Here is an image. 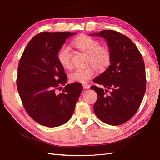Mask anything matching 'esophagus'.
<instances>
[{
    "mask_svg": "<svg viewBox=\"0 0 160 160\" xmlns=\"http://www.w3.org/2000/svg\"><path fill=\"white\" fill-rule=\"evenodd\" d=\"M83 88L84 89H89L90 88V86L88 84H83Z\"/></svg>",
    "mask_w": 160,
    "mask_h": 160,
    "instance_id": "obj_1",
    "label": "esophagus"
}]
</instances>
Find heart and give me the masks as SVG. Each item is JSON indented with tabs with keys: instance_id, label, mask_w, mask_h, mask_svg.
Wrapping results in <instances>:
<instances>
[{
	"instance_id": "1",
	"label": "heart",
	"mask_w": 160,
	"mask_h": 160,
	"mask_svg": "<svg viewBox=\"0 0 160 160\" xmlns=\"http://www.w3.org/2000/svg\"><path fill=\"white\" fill-rule=\"evenodd\" d=\"M72 44L82 52L88 54V64L94 65L98 70H104L110 64L112 60L110 48L107 46H101L100 41L98 40L89 36L83 35L74 39ZM72 56L71 50L66 45L61 46L56 55L59 64L67 70L72 68ZM93 67L90 66L86 68L76 69L68 75L70 81L86 83L95 74Z\"/></svg>"
}]
</instances>
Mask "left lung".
I'll use <instances>...</instances> for the list:
<instances>
[{
	"instance_id": "1",
	"label": "left lung",
	"mask_w": 160,
	"mask_h": 160,
	"mask_svg": "<svg viewBox=\"0 0 160 160\" xmlns=\"http://www.w3.org/2000/svg\"><path fill=\"white\" fill-rule=\"evenodd\" d=\"M97 36L106 39L112 52L110 65L93 80L98 98L94 110L100 120L112 126L121 125L135 115L146 88L145 64L140 51L132 41L117 31L102 30ZM112 89L110 94H107Z\"/></svg>"
}]
</instances>
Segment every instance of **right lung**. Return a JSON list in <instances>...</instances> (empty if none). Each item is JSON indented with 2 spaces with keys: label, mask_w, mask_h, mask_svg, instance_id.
<instances>
[{
  "label": "right lung",
  "mask_w": 160,
  "mask_h": 160,
  "mask_svg": "<svg viewBox=\"0 0 160 160\" xmlns=\"http://www.w3.org/2000/svg\"><path fill=\"white\" fill-rule=\"evenodd\" d=\"M72 32H41L30 40L18 66L17 84L27 114L40 124L57 127L68 122L82 91L74 82L64 86L67 76L57 60V52Z\"/></svg>",
  "instance_id": "obj_1"
}]
</instances>
